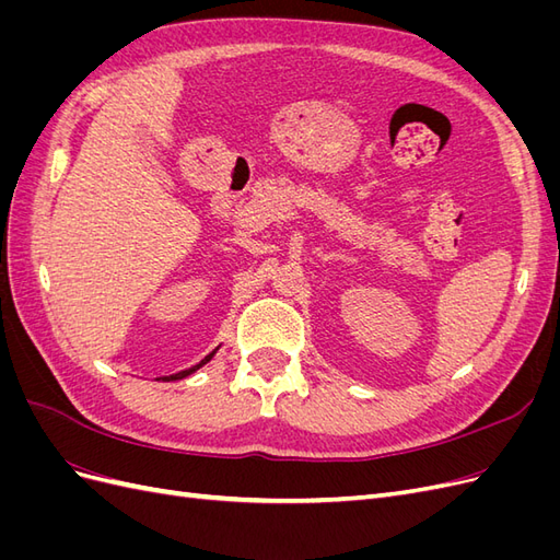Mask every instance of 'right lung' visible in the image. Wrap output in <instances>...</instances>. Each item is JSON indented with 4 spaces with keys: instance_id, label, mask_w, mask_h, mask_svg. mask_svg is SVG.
I'll return each instance as SVG.
<instances>
[{
    "instance_id": "right-lung-1",
    "label": "right lung",
    "mask_w": 560,
    "mask_h": 560,
    "mask_svg": "<svg viewBox=\"0 0 560 560\" xmlns=\"http://www.w3.org/2000/svg\"><path fill=\"white\" fill-rule=\"evenodd\" d=\"M219 348H214L206 360H200L196 366H191V369H184V371H179V374H173V376H163V381H182V378H186V376H191V374H196V371L202 366V364H208L212 358H214V352H217Z\"/></svg>"
}]
</instances>
